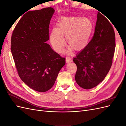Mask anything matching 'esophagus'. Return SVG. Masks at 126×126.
I'll use <instances>...</instances> for the list:
<instances>
[{"mask_svg":"<svg viewBox=\"0 0 126 126\" xmlns=\"http://www.w3.org/2000/svg\"><path fill=\"white\" fill-rule=\"evenodd\" d=\"M66 62L67 63H71L72 62V60L70 58V57H67L66 58Z\"/></svg>","mask_w":126,"mask_h":126,"instance_id":"1","label":"esophagus"}]
</instances>
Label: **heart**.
<instances>
[{
	"mask_svg": "<svg viewBox=\"0 0 126 126\" xmlns=\"http://www.w3.org/2000/svg\"><path fill=\"white\" fill-rule=\"evenodd\" d=\"M93 29V22L88 18H63L58 22L57 28L52 29L49 40L57 52L63 50L65 45L63 36L69 44L66 52H70L72 48L80 50L88 44Z\"/></svg>",
	"mask_w": 126,
	"mask_h": 126,
	"instance_id": "obj_1",
	"label": "heart"
}]
</instances>
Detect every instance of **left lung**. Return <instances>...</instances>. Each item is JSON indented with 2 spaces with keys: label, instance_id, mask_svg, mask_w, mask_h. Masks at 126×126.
<instances>
[{
  "label": "left lung",
  "instance_id": "obj_1",
  "mask_svg": "<svg viewBox=\"0 0 126 126\" xmlns=\"http://www.w3.org/2000/svg\"><path fill=\"white\" fill-rule=\"evenodd\" d=\"M115 47L112 26L98 12L92 39L73 58L77 67L75 80L80 87L89 89L103 81L111 68Z\"/></svg>",
  "mask_w": 126,
  "mask_h": 126
}]
</instances>
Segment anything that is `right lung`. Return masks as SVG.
<instances>
[{"label":"right lung","instance_id":"obj_1","mask_svg":"<svg viewBox=\"0 0 126 126\" xmlns=\"http://www.w3.org/2000/svg\"><path fill=\"white\" fill-rule=\"evenodd\" d=\"M55 13L51 7L29 11L19 21L11 39V51L20 79L33 90L46 92L54 86L65 58L47 44Z\"/></svg>","mask_w":126,"mask_h":126}]
</instances>
